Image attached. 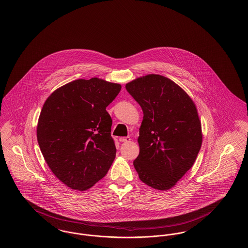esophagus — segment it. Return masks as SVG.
I'll list each match as a JSON object with an SVG mask.
<instances>
[{"mask_svg":"<svg viewBox=\"0 0 248 248\" xmlns=\"http://www.w3.org/2000/svg\"><path fill=\"white\" fill-rule=\"evenodd\" d=\"M120 142H129L131 139L129 137H125V138H120Z\"/></svg>","mask_w":248,"mask_h":248,"instance_id":"esophagus-1","label":"esophagus"}]
</instances>
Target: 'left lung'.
Masks as SVG:
<instances>
[{
    "mask_svg": "<svg viewBox=\"0 0 248 248\" xmlns=\"http://www.w3.org/2000/svg\"><path fill=\"white\" fill-rule=\"evenodd\" d=\"M141 106L139 179L151 188H172L194 165L202 145L198 109L188 94L167 78L150 74L125 85Z\"/></svg>",
    "mask_w": 248,
    "mask_h": 248,
    "instance_id": "8db88e82",
    "label": "left lung"
}]
</instances>
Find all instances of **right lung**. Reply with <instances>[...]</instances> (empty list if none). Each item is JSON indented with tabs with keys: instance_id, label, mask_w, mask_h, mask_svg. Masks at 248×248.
<instances>
[{
	"instance_id": "1",
	"label": "right lung",
	"mask_w": 248,
	"mask_h": 248,
	"mask_svg": "<svg viewBox=\"0 0 248 248\" xmlns=\"http://www.w3.org/2000/svg\"><path fill=\"white\" fill-rule=\"evenodd\" d=\"M121 89L98 78L74 80L44 102L37 125L39 146L50 170L70 188H91L115 159L106 107Z\"/></svg>"
}]
</instances>
